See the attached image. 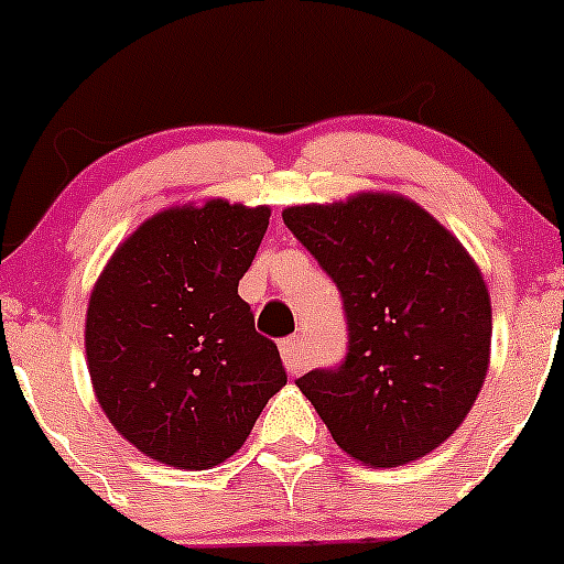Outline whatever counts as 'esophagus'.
Listing matches in <instances>:
<instances>
[{"label": "esophagus", "mask_w": 564, "mask_h": 564, "mask_svg": "<svg viewBox=\"0 0 564 564\" xmlns=\"http://www.w3.org/2000/svg\"><path fill=\"white\" fill-rule=\"evenodd\" d=\"M281 355L289 371L292 373L303 371L305 360H303V346H300V335H289V338L281 340Z\"/></svg>", "instance_id": "34e87169"}]
</instances>
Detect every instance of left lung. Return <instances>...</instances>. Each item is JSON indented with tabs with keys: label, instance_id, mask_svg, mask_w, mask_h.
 <instances>
[{
	"label": "left lung",
	"instance_id": "obj_1",
	"mask_svg": "<svg viewBox=\"0 0 564 564\" xmlns=\"http://www.w3.org/2000/svg\"><path fill=\"white\" fill-rule=\"evenodd\" d=\"M283 224L338 286L349 351L297 388L335 445L373 469L451 440L491 362V297L469 250L401 193L283 209Z\"/></svg>",
	"mask_w": 564,
	"mask_h": 564
}]
</instances>
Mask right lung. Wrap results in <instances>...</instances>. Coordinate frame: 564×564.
<instances>
[{
  "label": "right lung",
  "mask_w": 564,
  "mask_h": 564,
  "mask_svg": "<svg viewBox=\"0 0 564 564\" xmlns=\"http://www.w3.org/2000/svg\"><path fill=\"white\" fill-rule=\"evenodd\" d=\"M270 207L174 204L119 242L84 324L95 398L139 453L198 471L246 445L286 384L278 346L237 294Z\"/></svg>",
  "instance_id": "right-lung-1"
}]
</instances>
